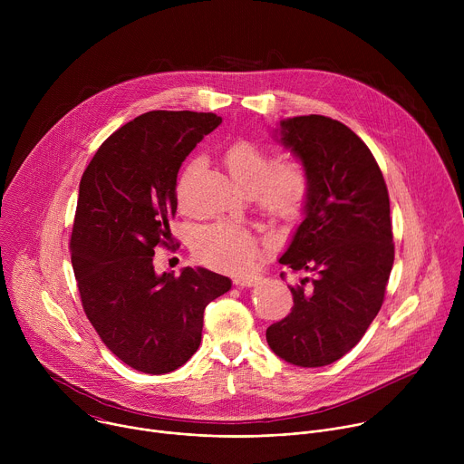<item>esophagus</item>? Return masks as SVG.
<instances>
[{
  "label": "esophagus",
  "instance_id": "esophagus-1",
  "mask_svg": "<svg viewBox=\"0 0 464 464\" xmlns=\"http://www.w3.org/2000/svg\"><path fill=\"white\" fill-rule=\"evenodd\" d=\"M233 283H235L237 286H240V288H249V286H255V285H256V279L246 276V277H235Z\"/></svg>",
  "mask_w": 464,
  "mask_h": 464
}]
</instances>
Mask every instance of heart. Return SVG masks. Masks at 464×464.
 I'll use <instances>...</instances> for the list:
<instances>
[{"mask_svg":"<svg viewBox=\"0 0 464 464\" xmlns=\"http://www.w3.org/2000/svg\"><path fill=\"white\" fill-rule=\"evenodd\" d=\"M222 161L229 176L244 190L253 194L256 206L266 215L294 220L304 211L310 181L301 161L285 158L272 165V156L266 149L246 140L231 143L224 150ZM196 165L198 161H192L178 183L179 204L183 200V183ZM258 251L260 244L256 237L231 224L209 226L194 238L196 256L208 266L224 272L249 270Z\"/></svg>","mask_w":464,"mask_h":464,"instance_id":"heart-1","label":"heart"}]
</instances>
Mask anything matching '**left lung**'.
Segmentation results:
<instances>
[{"label": "left lung", "instance_id": "obj_1", "mask_svg": "<svg viewBox=\"0 0 464 464\" xmlns=\"http://www.w3.org/2000/svg\"><path fill=\"white\" fill-rule=\"evenodd\" d=\"M274 138L306 169L303 220L279 262L314 274L290 286L292 312L268 326L285 362L323 367L345 356L376 317L394 260L389 194L367 145L324 115L283 119Z\"/></svg>", "mask_w": 464, "mask_h": 464}]
</instances>
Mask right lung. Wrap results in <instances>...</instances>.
<instances>
[{
  "label": "right lung",
  "mask_w": 464,
  "mask_h": 464,
  "mask_svg": "<svg viewBox=\"0 0 464 464\" xmlns=\"http://www.w3.org/2000/svg\"><path fill=\"white\" fill-rule=\"evenodd\" d=\"M215 113L149 111L101 145L79 187L72 264L102 343L147 374L181 367L202 342L206 306L231 290L208 268L156 274L154 247L172 242L176 178Z\"/></svg>",
  "instance_id": "add662e5"
}]
</instances>
